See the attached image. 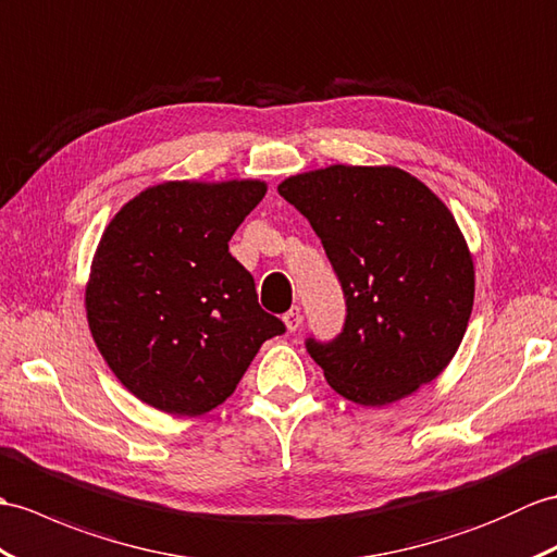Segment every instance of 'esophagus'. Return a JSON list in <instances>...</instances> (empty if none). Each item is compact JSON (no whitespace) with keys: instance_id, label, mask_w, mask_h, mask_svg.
<instances>
[{"instance_id":"obj_1","label":"esophagus","mask_w":557,"mask_h":557,"mask_svg":"<svg viewBox=\"0 0 557 557\" xmlns=\"http://www.w3.org/2000/svg\"><path fill=\"white\" fill-rule=\"evenodd\" d=\"M284 325H287V330L289 332H296L301 327V322H304V315H301V308L299 306H292L287 313H284Z\"/></svg>"}]
</instances>
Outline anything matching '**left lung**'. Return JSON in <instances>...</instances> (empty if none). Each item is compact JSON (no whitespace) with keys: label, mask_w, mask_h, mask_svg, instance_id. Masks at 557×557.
Here are the masks:
<instances>
[{"label":"left lung","mask_w":557,"mask_h":557,"mask_svg":"<svg viewBox=\"0 0 557 557\" xmlns=\"http://www.w3.org/2000/svg\"><path fill=\"white\" fill-rule=\"evenodd\" d=\"M277 191L308 218L346 299L337 337L306 339L332 389L386 406L438 377L474 301L472 256L444 201L392 165H330Z\"/></svg>","instance_id":"8db88e82"}]
</instances>
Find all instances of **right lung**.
I'll return each mask as SVG.
<instances>
[{
	"instance_id": "1",
	"label": "right lung",
	"mask_w": 557,
	"mask_h": 557,
	"mask_svg": "<svg viewBox=\"0 0 557 557\" xmlns=\"http://www.w3.org/2000/svg\"><path fill=\"white\" fill-rule=\"evenodd\" d=\"M265 189L258 180L163 183L103 230L85 292L89 330L125 389L157 410H213L261 344L287 330L258 306L227 247Z\"/></svg>"
}]
</instances>
